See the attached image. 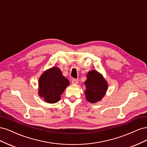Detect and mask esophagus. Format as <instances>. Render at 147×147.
<instances>
[{
    "mask_svg": "<svg viewBox=\"0 0 147 147\" xmlns=\"http://www.w3.org/2000/svg\"><path fill=\"white\" fill-rule=\"evenodd\" d=\"M72 83L74 84H77L78 83V80L77 79L74 78L72 80Z\"/></svg>",
    "mask_w": 147,
    "mask_h": 147,
    "instance_id": "obj_1",
    "label": "esophagus"
}]
</instances>
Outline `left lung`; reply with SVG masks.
<instances>
[{
  "label": "left lung",
  "instance_id": "obj_1",
  "mask_svg": "<svg viewBox=\"0 0 147 147\" xmlns=\"http://www.w3.org/2000/svg\"><path fill=\"white\" fill-rule=\"evenodd\" d=\"M84 84L86 86V99L91 103L101 100L108 89L107 82L100 74L94 70L88 73Z\"/></svg>",
  "mask_w": 147,
  "mask_h": 147
}]
</instances>
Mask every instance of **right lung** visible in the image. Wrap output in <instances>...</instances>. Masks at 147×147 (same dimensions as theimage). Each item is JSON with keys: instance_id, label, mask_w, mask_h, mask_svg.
Segmentation results:
<instances>
[{"instance_id": "1", "label": "right lung", "mask_w": 147, "mask_h": 147, "mask_svg": "<svg viewBox=\"0 0 147 147\" xmlns=\"http://www.w3.org/2000/svg\"><path fill=\"white\" fill-rule=\"evenodd\" d=\"M69 85L67 78H65L61 70L53 67L44 72L38 80V95L47 103L54 104L61 99V95Z\"/></svg>"}]
</instances>
